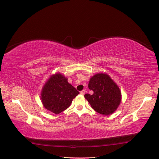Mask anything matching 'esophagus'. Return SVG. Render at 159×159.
Here are the masks:
<instances>
[{"mask_svg": "<svg viewBox=\"0 0 159 159\" xmlns=\"http://www.w3.org/2000/svg\"><path fill=\"white\" fill-rule=\"evenodd\" d=\"M85 92H86V91L84 90H82V91H80V93L81 95H84V93H85Z\"/></svg>", "mask_w": 159, "mask_h": 159, "instance_id": "obj_1", "label": "esophagus"}]
</instances>
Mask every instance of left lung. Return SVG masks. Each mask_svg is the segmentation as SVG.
Returning <instances> with one entry per match:
<instances>
[{
    "mask_svg": "<svg viewBox=\"0 0 159 159\" xmlns=\"http://www.w3.org/2000/svg\"><path fill=\"white\" fill-rule=\"evenodd\" d=\"M89 89L93 94L86 93L84 98L97 113L109 115L120 105L122 95L119 87L107 73H99L90 79Z\"/></svg>",
    "mask_w": 159,
    "mask_h": 159,
    "instance_id": "1",
    "label": "left lung"
}]
</instances>
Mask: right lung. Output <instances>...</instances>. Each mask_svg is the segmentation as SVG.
I'll list each match as a JSON object with an SVG mask.
<instances>
[{
	"mask_svg": "<svg viewBox=\"0 0 159 159\" xmlns=\"http://www.w3.org/2000/svg\"><path fill=\"white\" fill-rule=\"evenodd\" d=\"M79 92L69 84L67 78L60 73L50 75L40 93L44 107L55 114L67 109Z\"/></svg>",
	"mask_w": 159,
	"mask_h": 159,
	"instance_id": "right-lung-1",
	"label": "right lung"
}]
</instances>
